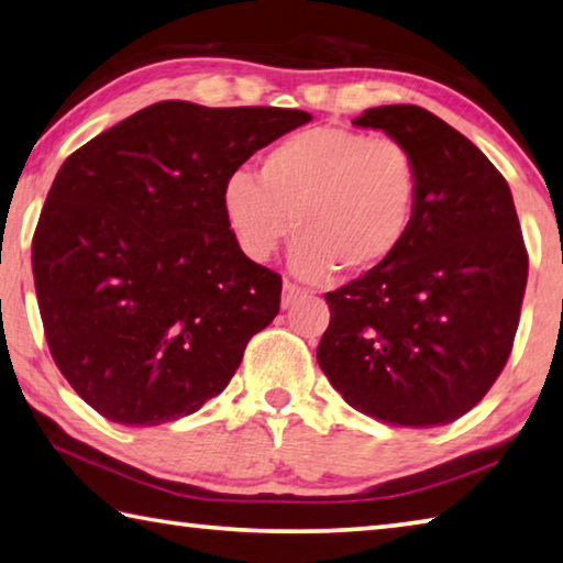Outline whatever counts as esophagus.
Segmentation results:
<instances>
[{
    "mask_svg": "<svg viewBox=\"0 0 563 563\" xmlns=\"http://www.w3.org/2000/svg\"><path fill=\"white\" fill-rule=\"evenodd\" d=\"M305 295H308V292H305L300 285L285 280L283 283V308H290V305H295L300 298H305Z\"/></svg>",
    "mask_w": 563,
    "mask_h": 563,
    "instance_id": "esophagus-1",
    "label": "esophagus"
}]
</instances>
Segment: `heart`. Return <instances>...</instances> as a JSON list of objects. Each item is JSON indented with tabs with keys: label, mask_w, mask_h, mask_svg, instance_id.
<instances>
[{
	"label": "heart",
	"mask_w": 563,
	"mask_h": 563,
	"mask_svg": "<svg viewBox=\"0 0 563 563\" xmlns=\"http://www.w3.org/2000/svg\"><path fill=\"white\" fill-rule=\"evenodd\" d=\"M418 201V167L401 140L350 128H310L280 140L258 177L233 172L221 209L239 249L268 261L295 227L290 263L300 278L336 268L369 273L404 246Z\"/></svg>",
	"instance_id": "obj_1"
}]
</instances>
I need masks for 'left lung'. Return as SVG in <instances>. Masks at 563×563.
<instances>
[{
	"instance_id": "left-lung-1",
	"label": "left lung",
	"mask_w": 563,
	"mask_h": 563,
	"mask_svg": "<svg viewBox=\"0 0 563 563\" xmlns=\"http://www.w3.org/2000/svg\"><path fill=\"white\" fill-rule=\"evenodd\" d=\"M411 150L418 201L391 258L327 292L317 362L356 411L431 428L483 401L512 352L529 258L512 191L465 135L418 106L354 120Z\"/></svg>"
}]
</instances>
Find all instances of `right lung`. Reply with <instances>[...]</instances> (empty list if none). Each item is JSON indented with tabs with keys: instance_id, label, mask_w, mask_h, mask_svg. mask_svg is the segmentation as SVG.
Listing matches in <instances>:
<instances>
[{
	"instance_id": "obj_1",
	"label": "right lung",
	"mask_w": 563,
	"mask_h": 563,
	"mask_svg": "<svg viewBox=\"0 0 563 563\" xmlns=\"http://www.w3.org/2000/svg\"><path fill=\"white\" fill-rule=\"evenodd\" d=\"M310 120L162 100L60 165L32 241L41 322L60 374L108 421L199 411L278 314L280 275L239 249L221 189Z\"/></svg>"
}]
</instances>
